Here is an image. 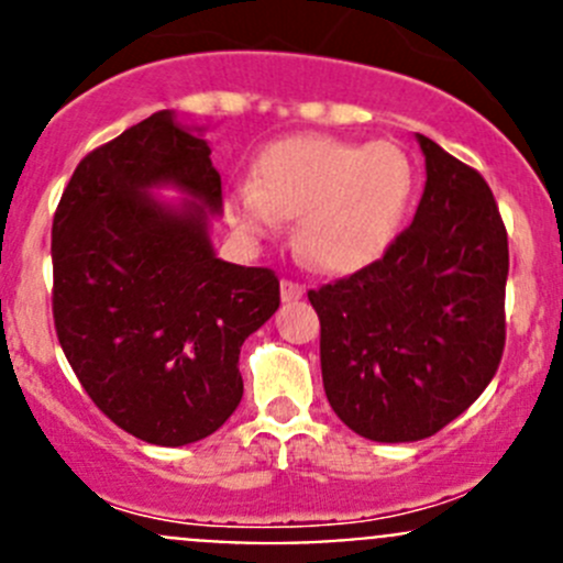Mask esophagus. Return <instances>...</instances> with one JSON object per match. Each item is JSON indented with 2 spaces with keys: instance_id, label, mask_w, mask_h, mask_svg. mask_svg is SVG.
<instances>
[{
  "instance_id": "34e87169",
  "label": "esophagus",
  "mask_w": 563,
  "mask_h": 563,
  "mask_svg": "<svg viewBox=\"0 0 563 563\" xmlns=\"http://www.w3.org/2000/svg\"><path fill=\"white\" fill-rule=\"evenodd\" d=\"M305 294V286H299V283L294 280H283L280 283V299L283 302H297V299H302Z\"/></svg>"
}]
</instances>
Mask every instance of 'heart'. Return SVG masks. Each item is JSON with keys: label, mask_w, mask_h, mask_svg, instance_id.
Here are the masks:
<instances>
[{"label": "heart", "mask_w": 563, "mask_h": 563, "mask_svg": "<svg viewBox=\"0 0 563 563\" xmlns=\"http://www.w3.org/2000/svg\"><path fill=\"white\" fill-rule=\"evenodd\" d=\"M417 172L389 141L356 144L332 135H291L258 152L250 187L225 196L231 225L264 240L280 220L294 221V250L327 275L376 264L400 234Z\"/></svg>", "instance_id": "b5f03b06"}]
</instances>
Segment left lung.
I'll list each match as a JSON object with an SVG mask.
<instances>
[{"mask_svg":"<svg viewBox=\"0 0 563 563\" xmlns=\"http://www.w3.org/2000/svg\"><path fill=\"white\" fill-rule=\"evenodd\" d=\"M417 144L428 179L411 225L376 264L308 294L329 406L382 444L439 433L504 351L509 247L490 187L435 141Z\"/></svg>","mask_w":563,"mask_h":563,"instance_id":"8db88e82","label":"left lung"}]
</instances>
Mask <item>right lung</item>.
Masks as SVG:
<instances>
[{
    "mask_svg": "<svg viewBox=\"0 0 563 563\" xmlns=\"http://www.w3.org/2000/svg\"><path fill=\"white\" fill-rule=\"evenodd\" d=\"M203 133L157 111L89 152L51 231L62 351L95 406L157 446L223 428L242 343L280 308L269 269L214 253L223 190Z\"/></svg>",
    "mask_w": 563,
    "mask_h": 563,
    "instance_id": "obj_1",
    "label": "right lung"
}]
</instances>
